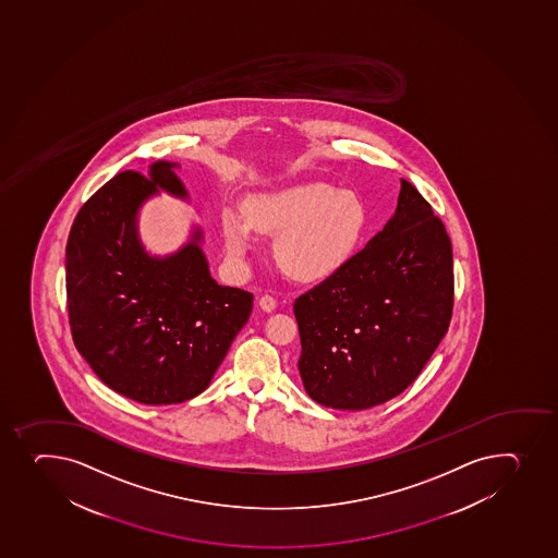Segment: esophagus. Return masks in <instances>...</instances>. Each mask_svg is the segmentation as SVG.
I'll return each instance as SVG.
<instances>
[{"label": "esophagus", "mask_w": 558, "mask_h": 558, "mask_svg": "<svg viewBox=\"0 0 558 558\" xmlns=\"http://www.w3.org/2000/svg\"><path fill=\"white\" fill-rule=\"evenodd\" d=\"M259 307H262L264 311H267V313H270V311L275 310L276 307L275 296H270V294H264V296L259 299Z\"/></svg>", "instance_id": "34e87169"}]
</instances>
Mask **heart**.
Here are the masks:
<instances>
[{"instance_id":"1","label":"heart","mask_w":558,"mask_h":558,"mask_svg":"<svg viewBox=\"0 0 558 558\" xmlns=\"http://www.w3.org/2000/svg\"><path fill=\"white\" fill-rule=\"evenodd\" d=\"M245 213L225 210V245L242 264L259 234L278 235L276 254L300 280H318L342 269L368 234L361 197L328 183H304L248 199Z\"/></svg>"}]
</instances>
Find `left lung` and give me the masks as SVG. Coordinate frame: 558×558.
I'll use <instances>...</instances> for the list:
<instances>
[{"instance_id": "obj_1", "label": "left lung", "mask_w": 558, "mask_h": 558, "mask_svg": "<svg viewBox=\"0 0 558 558\" xmlns=\"http://www.w3.org/2000/svg\"><path fill=\"white\" fill-rule=\"evenodd\" d=\"M452 243L414 184L396 216L342 269L294 300L300 375L311 399L362 410L407 390L447 333Z\"/></svg>"}]
</instances>
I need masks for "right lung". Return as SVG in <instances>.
Instances as JSON below:
<instances>
[{
  "label": "right lung",
  "mask_w": 558,
  "mask_h": 558,
  "mask_svg": "<svg viewBox=\"0 0 558 558\" xmlns=\"http://www.w3.org/2000/svg\"><path fill=\"white\" fill-rule=\"evenodd\" d=\"M170 162L117 173L76 214L65 247V293L76 350L104 385L144 404L199 396L253 311V293L214 282L197 242L170 258L144 254L135 213L168 190Z\"/></svg>",
  "instance_id": "right-lung-1"
}]
</instances>
